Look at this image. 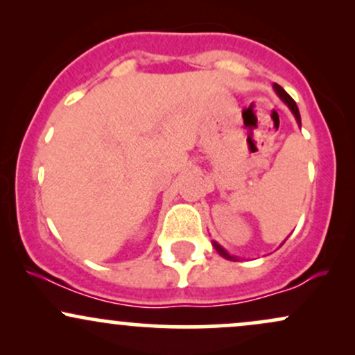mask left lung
I'll use <instances>...</instances> for the list:
<instances>
[{"mask_svg": "<svg viewBox=\"0 0 355 355\" xmlns=\"http://www.w3.org/2000/svg\"><path fill=\"white\" fill-rule=\"evenodd\" d=\"M274 89H275L277 96H279V98L282 100L285 105H287L288 110H291V112H292V115L295 116V120H297V123H299V126L302 125V121H300V113H299V108H297V103H295L294 100H292V96L288 95V93L285 92V89H284L282 87H280V85H277V83H274ZM211 245L215 247V250H217L218 254L223 257V259H227V260H234V262H235V260H239L237 257H235V255H230L229 252H227L225 248H223L222 245H218V243L215 242V240H214V242H211Z\"/></svg>", "mask_w": 355, "mask_h": 355, "instance_id": "obj_1", "label": "left lung"}]
</instances>
